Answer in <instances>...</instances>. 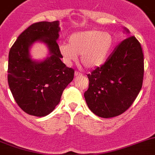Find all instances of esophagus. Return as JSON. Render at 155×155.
<instances>
[{
	"mask_svg": "<svg viewBox=\"0 0 155 155\" xmlns=\"http://www.w3.org/2000/svg\"><path fill=\"white\" fill-rule=\"evenodd\" d=\"M81 75H82V74L79 73L78 71H75L74 72V76L75 77H79V76H81Z\"/></svg>",
	"mask_w": 155,
	"mask_h": 155,
	"instance_id": "1",
	"label": "esophagus"
}]
</instances>
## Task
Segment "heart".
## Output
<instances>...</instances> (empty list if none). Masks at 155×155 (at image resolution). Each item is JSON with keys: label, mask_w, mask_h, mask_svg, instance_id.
<instances>
[{"label": "heart", "mask_w": 155, "mask_h": 155, "mask_svg": "<svg viewBox=\"0 0 155 155\" xmlns=\"http://www.w3.org/2000/svg\"><path fill=\"white\" fill-rule=\"evenodd\" d=\"M114 38L108 32L98 30L78 31L63 42L58 51L64 62L70 65L81 55V62L86 68L94 69L105 63L114 48Z\"/></svg>", "instance_id": "obj_1"}]
</instances>
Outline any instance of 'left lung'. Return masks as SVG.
Returning a JSON list of instances; mask_svg holds the SVG:
<instances>
[{"label": "left lung", "instance_id": "left-lung-1", "mask_svg": "<svg viewBox=\"0 0 155 155\" xmlns=\"http://www.w3.org/2000/svg\"><path fill=\"white\" fill-rule=\"evenodd\" d=\"M124 32L129 34L124 28ZM84 98L89 109L104 118L116 117L130 107L142 87L144 55L140 44L128 36L104 64L87 74Z\"/></svg>", "mask_w": 155, "mask_h": 155}]
</instances>
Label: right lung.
<instances>
[{
    "label": "right lung",
    "mask_w": 155,
    "mask_h": 155,
    "mask_svg": "<svg viewBox=\"0 0 155 155\" xmlns=\"http://www.w3.org/2000/svg\"><path fill=\"white\" fill-rule=\"evenodd\" d=\"M59 21L31 25L19 35L8 56V81L20 107L28 114L45 117L54 110L63 91L74 78L73 69L61 61L57 43ZM37 42L46 45L48 56L41 61L31 58L29 50Z\"/></svg>",
    "instance_id": "right-lung-1"
}]
</instances>
